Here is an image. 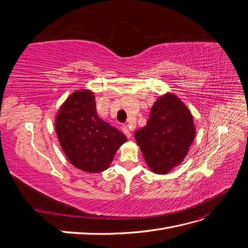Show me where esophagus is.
<instances>
[{"label":"esophagus","mask_w":248,"mask_h":248,"mask_svg":"<svg viewBox=\"0 0 248 248\" xmlns=\"http://www.w3.org/2000/svg\"><path fill=\"white\" fill-rule=\"evenodd\" d=\"M122 130H123V132L125 133V136L128 138V139H130L131 138V136H132V133H131V130L129 129V127L127 126V125H124L123 127H122Z\"/></svg>","instance_id":"34e87169"}]
</instances>
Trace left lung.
I'll list each match as a JSON object with an SVG mask.
<instances>
[{
    "label": "left lung",
    "mask_w": 248,
    "mask_h": 248,
    "mask_svg": "<svg viewBox=\"0 0 248 248\" xmlns=\"http://www.w3.org/2000/svg\"><path fill=\"white\" fill-rule=\"evenodd\" d=\"M196 136L190 110L171 93L160 96L150 111L147 125L134 138L149 169L168 174L181 163Z\"/></svg>",
    "instance_id": "1"
}]
</instances>
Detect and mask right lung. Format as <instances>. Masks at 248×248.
I'll list each match as a JSON object with an SVG mask.
<instances>
[{"label":"right lung","mask_w":248,"mask_h":248,"mask_svg":"<svg viewBox=\"0 0 248 248\" xmlns=\"http://www.w3.org/2000/svg\"><path fill=\"white\" fill-rule=\"evenodd\" d=\"M55 127L67 158L87 172L106 170L127 140L122 132L98 117L95 96L86 89L66 99L58 111Z\"/></svg>","instance_id":"1"}]
</instances>
